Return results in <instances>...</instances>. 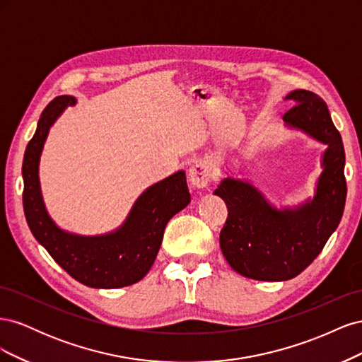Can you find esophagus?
Segmentation results:
<instances>
[{
    "instance_id": "esophagus-1",
    "label": "esophagus",
    "mask_w": 362,
    "mask_h": 362,
    "mask_svg": "<svg viewBox=\"0 0 362 362\" xmlns=\"http://www.w3.org/2000/svg\"><path fill=\"white\" fill-rule=\"evenodd\" d=\"M211 170L204 163H196L189 169V181L196 189H204L210 182Z\"/></svg>"
}]
</instances>
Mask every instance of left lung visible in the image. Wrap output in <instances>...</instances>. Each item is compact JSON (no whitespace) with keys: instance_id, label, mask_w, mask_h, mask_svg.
Here are the masks:
<instances>
[{"instance_id":"left-lung-1","label":"left lung","mask_w":362,"mask_h":362,"mask_svg":"<svg viewBox=\"0 0 362 362\" xmlns=\"http://www.w3.org/2000/svg\"><path fill=\"white\" fill-rule=\"evenodd\" d=\"M296 105L282 116L287 128L326 145L314 196L294 206L276 208L254 184L226 177L214 194L228 208L221 249L228 264L257 281L298 276L320 254L341 221L346 204L344 146L326 103L310 90H293Z\"/></svg>"}]
</instances>
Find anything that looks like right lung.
Masks as SVG:
<instances>
[{
    "label": "right lung",
    "instance_id": "add662e5",
    "mask_svg": "<svg viewBox=\"0 0 362 362\" xmlns=\"http://www.w3.org/2000/svg\"><path fill=\"white\" fill-rule=\"evenodd\" d=\"M71 95L54 98L42 112L36 133L28 141L24 163V213L30 231L54 261L78 282L92 288H120L144 279L160 250L164 228L190 202L185 172L180 170L136 199L115 231L101 235H80L62 229L49 216L40 190L39 163L49 128L75 105Z\"/></svg>",
    "mask_w": 362,
    "mask_h": 362
}]
</instances>
